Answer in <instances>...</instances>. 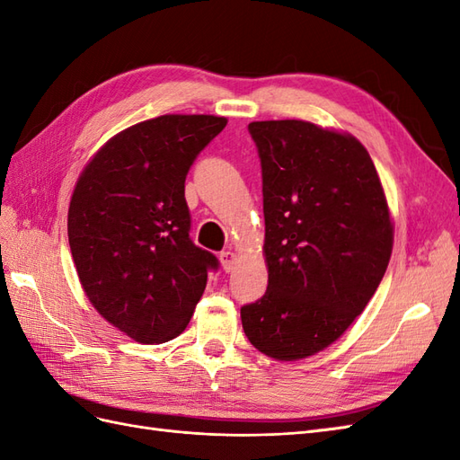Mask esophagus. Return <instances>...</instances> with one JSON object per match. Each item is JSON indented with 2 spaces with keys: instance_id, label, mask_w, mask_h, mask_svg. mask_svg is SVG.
Segmentation results:
<instances>
[{
  "instance_id": "obj_1",
  "label": "esophagus",
  "mask_w": 460,
  "mask_h": 460,
  "mask_svg": "<svg viewBox=\"0 0 460 460\" xmlns=\"http://www.w3.org/2000/svg\"><path fill=\"white\" fill-rule=\"evenodd\" d=\"M220 262H222V269H225L226 272H232L235 262H238V255H235L234 252H222L220 253Z\"/></svg>"
}]
</instances>
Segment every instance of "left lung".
Masks as SVG:
<instances>
[{
  "mask_svg": "<svg viewBox=\"0 0 460 460\" xmlns=\"http://www.w3.org/2000/svg\"><path fill=\"white\" fill-rule=\"evenodd\" d=\"M262 166L264 296L242 307L274 360L324 351L365 311L394 249V218L367 147L307 120L249 124Z\"/></svg>",
  "mask_w": 460,
  "mask_h": 460,
  "instance_id": "obj_1",
  "label": "left lung"
}]
</instances>
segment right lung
<instances>
[{
    "label": "right lung",
    "instance_id": "1",
    "mask_svg": "<svg viewBox=\"0 0 460 460\" xmlns=\"http://www.w3.org/2000/svg\"><path fill=\"white\" fill-rule=\"evenodd\" d=\"M226 117L161 115L115 134L86 163L68 205L82 289L137 343L182 333L217 257L190 240L186 174Z\"/></svg>",
    "mask_w": 460,
    "mask_h": 460
}]
</instances>
